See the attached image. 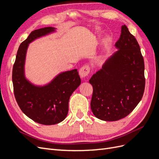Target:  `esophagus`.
Segmentation results:
<instances>
[{
  "instance_id": "esophagus-1",
  "label": "esophagus",
  "mask_w": 159,
  "mask_h": 159,
  "mask_svg": "<svg viewBox=\"0 0 159 159\" xmlns=\"http://www.w3.org/2000/svg\"><path fill=\"white\" fill-rule=\"evenodd\" d=\"M89 67L88 66H83L82 68H81V69L80 70L79 74L80 75L81 78H85L89 75Z\"/></svg>"
}]
</instances>
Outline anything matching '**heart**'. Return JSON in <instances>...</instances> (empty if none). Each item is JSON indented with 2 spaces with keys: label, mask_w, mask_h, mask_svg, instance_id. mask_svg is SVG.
Masks as SVG:
<instances>
[{
  "label": "heart",
  "mask_w": 159,
  "mask_h": 159,
  "mask_svg": "<svg viewBox=\"0 0 159 159\" xmlns=\"http://www.w3.org/2000/svg\"><path fill=\"white\" fill-rule=\"evenodd\" d=\"M109 40V36H107V37H106V40L108 41Z\"/></svg>",
  "instance_id": "b5f03b06"
}]
</instances>
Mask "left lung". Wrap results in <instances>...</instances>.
I'll list each match as a JSON object with an SVG mask.
<instances>
[{"mask_svg":"<svg viewBox=\"0 0 159 159\" xmlns=\"http://www.w3.org/2000/svg\"><path fill=\"white\" fill-rule=\"evenodd\" d=\"M114 52L89 80L93 86L91 109L105 121L125 117L136 107L145 90V65L137 40L121 26Z\"/></svg>","mask_w":159,"mask_h":159,"instance_id":"obj_1","label":"left lung"}]
</instances>
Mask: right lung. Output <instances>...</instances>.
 <instances>
[{"label":"right lung","mask_w":159,"mask_h":159,"mask_svg":"<svg viewBox=\"0 0 159 159\" xmlns=\"http://www.w3.org/2000/svg\"><path fill=\"white\" fill-rule=\"evenodd\" d=\"M56 30L54 27H46L32 31L19 46L12 69L14 93L18 106L34 121L46 125L57 124L66 119L70 96L81 84L76 69L60 72L44 85L34 84L26 77V57L29 44L56 32Z\"/></svg>","instance_id":"right-lung-1"}]
</instances>
